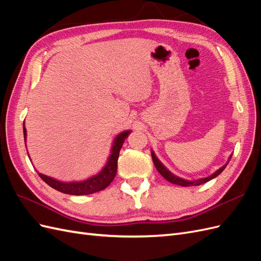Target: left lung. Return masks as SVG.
<instances>
[{
  "label": "left lung",
  "mask_w": 261,
  "mask_h": 261,
  "mask_svg": "<svg viewBox=\"0 0 261 261\" xmlns=\"http://www.w3.org/2000/svg\"><path fill=\"white\" fill-rule=\"evenodd\" d=\"M151 155H152V161H153V163H154L155 169L158 170V172H159L160 174H161L165 179L169 180L170 183H172V184H176V185H180V186H184V187L201 185V184H203V183H207V181H209L210 179L217 177V176L220 174V173L225 169L227 163L230 162L231 158H232V156H230V159H228V162H227L225 165H223L222 168H220L218 171H216V172L213 173V174H211L210 176L204 177V178H200V179H196V180H186V179H183V178H180V177H177V176H175V175H173L172 173H171L167 168H165L164 165H163L159 160H158V158L155 156V154H154L153 151H151Z\"/></svg>",
  "instance_id": "8db88e82"
}]
</instances>
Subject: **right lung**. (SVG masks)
I'll use <instances>...</instances> for the list:
<instances>
[{"mask_svg": "<svg viewBox=\"0 0 261 261\" xmlns=\"http://www.w3.org/2000/svg\"><path fill=\"white\" fill-rule=\"evenodd\" d=\"M129 133L130 130H126L121 133L120 135H117V137L114 139V144L111 151L112 153L110 155L106 167L101 170L99 174L93 175L88 179H85L83 181L63 183V181H60L58 179H54L52 177L43 175L41 173H38V174L49 186L64 194L80 196V195H89V194L100 192L102 189L108 187L110 184H111V181L114 179L116 175V171H117L118 154H120V150L123 146L124 140L127 138ZM26 135H27L26 127H25V124H23V138H25V143H26Z\"/></svg>", "mask_w": 261, "mask_h": 261, "instance_id": "1", "label": "right lung"}]
</instances>
